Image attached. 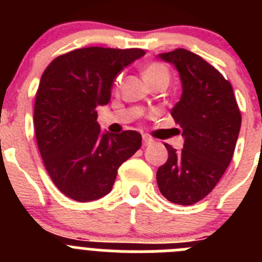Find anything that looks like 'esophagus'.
<instances>
[{
    "mask_svg": "<svg viewBox=\"0 0 262 262\" xmlns=\"http://www.w3.org/2000/svg\"><path fill=\"white\" fill-rule=\"evenodd\" d=\"M149 144H152V139H149L148 136H143V147H148Z\"/></svg>",
    "mask_w": 262,
    "mask_h": 262,
    "instance_id": "1",
    "label": "esophagus"
}]
</instances>
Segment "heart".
<instances>
[{
	"label": "heart",
	"mask_w": 262,
	"mask_h": 262,
	"mask_svg": "<svg viewBox=\"0 0 262 262\" xmlns=\"http://www.w3.org/2000/svg\"><path fill=\"white\" fill-rule=\"evenodd\" d=\"M144 78L147 82H149V81L152 80H156V78H160V77H169L168 75V71H166L165 67L163 66V64H159V62H152V64H149V66H147V68L144 69ZM120 84V77H118L117 80H115V86H118V85Z\"/></svg>",
	"instance_id": "heart-1"
}]
</instances>
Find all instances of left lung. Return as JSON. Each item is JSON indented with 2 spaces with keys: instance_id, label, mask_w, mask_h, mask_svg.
Segmentation results:
<instances>
[{
  "instance_id": "obj_1",
  "label": "left lung",
  "mask_w": 262,
  "mask_h": 262,
  "mask_svg": "<svg viewBox=\"0 0 262 262\" xmlns=\"http://www.w3.org/2000/svg\"><path fill=\"white\" fill-rule=\"evenodd\" d=\"M157 57L180 75L182 94L170 114L185 140L181 151L165 144L168 160L157 170V185L170 202L193 205L216 186L230 165L242 115L230 82L202 57L184 48Z\"/></svg>"
}]
</instances>
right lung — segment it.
I'll return each mask as SVG.
<instances>
[{
	"label": "right lung",
	"mask_w": 262,
	"mask_h": 262,
	"mask_svg": "<svg viewBox=\"0 0 262 262\" xmlns=\"http://www.w3.org/2000/svg\"><path fill=\"white\" fill-rule=\"evenodd\" d=\"M144 50L88 47L61 55L40 78L34 108L36 143L53 184L90 202L113 189L118 169L142 145L136 131H101L97 107L110 102L115 78Z\"/></svg>",
	"instance_id": "obj_1"
}]
</instances>
